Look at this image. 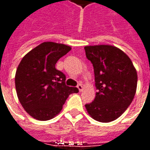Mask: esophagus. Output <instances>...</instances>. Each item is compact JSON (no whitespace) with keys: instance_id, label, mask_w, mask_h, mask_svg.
Segmentation results:
<instances>
[{"instance_id":"1","label":"esophagus","mask_w":150,"mask_h":150,"mask_svg":"<svg viewBox=\"0 0 150 150\" xmlns=\"http://www.w3.org/2000/svg\"><path fill=\"white\" fill-rule=\"evenodd\" d=\"M77 88H78L79 91H83V85H82L81 83H79L78 86H77Z\"/></svg>"}]
</instances>
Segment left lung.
<instances>
[{
    "instance_id": "1",
    "label": "left lung",
    "mask_w": 150,
    "mask_h": 150,
    "mask_svg": "<svg viewBox=\"0 0 150 150\" xmlns=\"http://www.w3.org/2000/svg\"><path fill=\"white\" fill-rule=\"evenodd\" d=\"M84 50L94 67L98 90L94 101L85 105L86 109L97 121H113L125 112L134 98L137 71L129 56L116 46H87Z\"/></svg>"
}]
</instances>
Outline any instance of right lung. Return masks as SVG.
<instances>
[{
  "mask_svg": "<svg viewBox=\"0 0 150 150\" xmlns=\"http://www.w3.org/2000/svg\"><path fill=\"white\" fill-rule=\"evenodd\" d=\"M71 50L61 43L45 42L22 58L15 75L18 100L26 112L38 120L54 118L77 88L65 83V75L55 68L56 62Z\"/></svg>",
  "mask_w": 150,
  "mask_h": 150,
  "instance_id": "right-lung-1",
  "label": "right lung"
}]
</instances>
